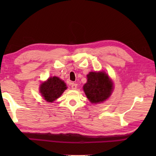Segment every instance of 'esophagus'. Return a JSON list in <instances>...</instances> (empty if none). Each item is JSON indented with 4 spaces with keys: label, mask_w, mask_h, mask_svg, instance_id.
Segmentation results:
<instances>
[{
    "label": "esophagus",
    "mask_w": 156,
    "mask_h": 156,
    "mask_svg": "<svg viewBox=\"0 0 156 156\" xmlns=\"http://www.w3.org/2000/svg\"><path fill=\"white\" fill-rule=\"evenodd\" d=\"M78 87V84H76V83H72V89H73V90H75V89H77Z\"/></svg>",
    "instance_id": "esophagus-1"
}]
</instances>
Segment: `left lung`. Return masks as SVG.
Instances as JSON below:
<instances>
[{
  "label": "left lung",
  "instance_id": "obj_1",
  "mask_svg": "<svg viewBox=\"0 0 156 156\" xmlns=\"http://www.w3.org/2000/svg\"><path fill=\"white\" fill-rule=\"evenodd\" d=\"M87 81L83 85L85 95L92 104L101 103L109 98L113 89V83L104 72H89Z\"/></svg>",
  "mask_w": 156,
  "mask_h": 156
}]
</instances>
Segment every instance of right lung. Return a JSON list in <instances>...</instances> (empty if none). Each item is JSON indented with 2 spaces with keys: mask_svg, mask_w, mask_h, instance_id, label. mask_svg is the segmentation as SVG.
<instances>
[{
  "mask_svg": "<svg viewBox=\"0 0 156 156\" xmlns=\"http://www.w3.org/2000/svg\"><path fill=\"white\" fill-rule=\"evenodd\" d=\"M67 89L65 82L54 76L50 77L40 86V93L46 101L53 102L61 96Z\"/></svg>",
  "mask_w": 156,
  "mask_h": 156,
  "instance_id": "right-lung-1",
  "label": "right lung"
}]
</instances>
